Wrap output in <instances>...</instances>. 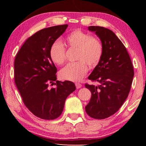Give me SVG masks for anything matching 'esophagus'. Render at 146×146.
Wrapping results in <instances>:
<instances>
[{"label":"esophagus","instance_id":"esophagus-1","mask_svg":"<svg viewBox=\"0 0 146 146\" xmlns=\"http://www.w3.org/2000/svg\"><path fill=\"white\" fill-rule=\"evenodd\" d=\"M75 85H76V88H81L82 87V84H80V83H75Z\"/></svg>","mask_w":146,"mask_h":146}]
</instances>
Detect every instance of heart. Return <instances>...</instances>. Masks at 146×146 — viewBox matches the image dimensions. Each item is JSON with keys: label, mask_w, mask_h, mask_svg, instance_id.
I'll return each mask as SVG.
<instances>
[{"label": "heart", "mask_w": 146, "mask_h": 146, "mask_svg": "<svg viewBox=\"0 0 146 146\" xmlns=\"http://www.w3.org/2000/svg\"><path fill=\"white\" fill-rule=\"evenodd\" d=\"M68 47L76 49L75 63H68L60 72L62 80L78 82L84 77L90 67L95 68L100 63L104 54V45L98 38L92 35L76 29L65 39ZM51 61L57 65L63 64L66 60V49L59 41L52 43L49 49Z\"/></svg>", "instance_id": "obj_1"}]
</instances>
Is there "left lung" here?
<instances>
[{"label":"left lung","instance_id":"left-lung-1","mask_svg":"<svg viewBox=\"0 0 146 146\" xmlns=\"http://www.w3.org/2000/svg\"><path fill=\"white\" fill-rule=\"evenodd\" d=\"M88 30L99 37L104 50L100 62L88 76L99 85L85 83L92 93L85 110L94 119H104L116 113L127 98L134 68L125 46L113 32L100 26H89Z\"/></svg>","mask_w":146,"mask_h":146}]
</instances>
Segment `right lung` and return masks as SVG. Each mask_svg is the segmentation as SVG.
I'll return each instance as SVG.
<instances>
[{"label": "right lung", "mask_w": 146, "mask_h": 146, "mask_svg": "<svg viewBox=\"0 0 146 146\" xmlns=\"http://www.w3.org/2000/svg\"><path fill=\"white\" fill-rule=\"evenodd\" d=\"M67 27L55 26L36 32L24 42L15 58L14 82L23 103L42 119L60 117L66 98L76 90L72 82L56 80L57 68L49 56L51 46ZM53 81L56 87L49 89Z\"/></svg>", "instance_id": "obj_1"}]
</instances>
